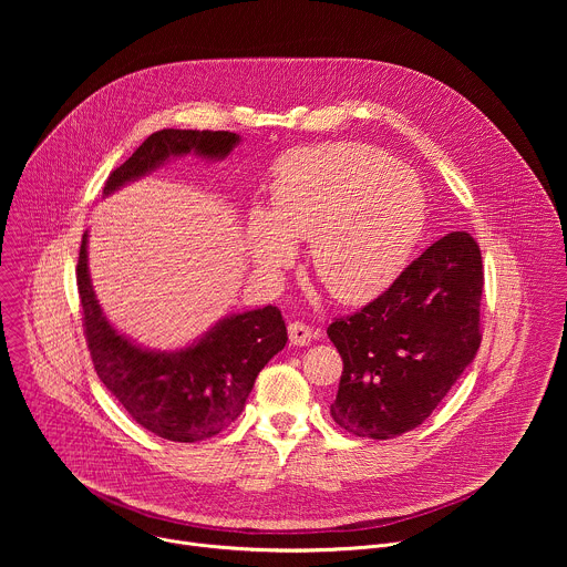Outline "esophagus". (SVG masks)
<instances>
[{
    "instance_id": "34e87169",
    "label": "esophagus",
    "mask_w": 567,
    "mask_h": 567,
    "mask_svg": "<svg viewBox=\"0 0 567 567\" xmlns=\"http://www.w3.org/2000/svg\"><path fill=\"white\" fill-rule=\"evenodd\" d=\"M313 337H316V332L309 326H305V322H289V341H291V346L305 348V346L311 343Z\"/></svg>"
}]
</instances>
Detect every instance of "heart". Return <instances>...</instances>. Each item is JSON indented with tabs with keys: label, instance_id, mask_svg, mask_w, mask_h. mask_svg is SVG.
<instances>
[{
	"label": "heart",
	"instance_id": "heart-1",
	"mask_svg": "<svg viewBox=\"0 0 567 567\" xmlns=\"http://www.w3.org/2000/svg\"><path fill=\"white\" fill-rule=\"evenodd\" d=\"M426 224L417 175L361 143L287 152L276 166L271 213L254 208L247 241L262 271L285 269L309 241L316 280L341 302L381 293L411 260Z\"/></svg>",
	"mask_w": 567,
	"mask_h": 567
}]
</instances>
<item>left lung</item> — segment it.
<instances>
[{
    "label": "left lung",
    "instance_id": "obj_1",
    "mask_svg": "<svg viewBox=\"0 0 567 567\" xmlns=\"http://www.w3.org/2000/svg\"><path fill=\"white\" fill-rule=\"evenodd\" d=\"M482 256L466 230L440 237L372 302L328 328L343 359L334 422L357 437L417 429L480 348Z\"/></svg>",
    "mask_w": 567,
    "mask_h": 567
}]
</instances>
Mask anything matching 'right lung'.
Listing matches in <instances>:
<instances>
[{"mask_svg": "<svg viewBox=\"0 0 567 567\" xmlns=\"http://www.w3.org/2000/svg\"><path fill=\"white\" fill-rule=\"evenodd\" d=\"M239 136L233 132L161 130L150 134L118 166L103 197L154 173L171 158L197 154L226 158ZM78 293L85 337L99 379L145 431L171 442H199L217 435L245 411L260 370L287 346L278 307L230 313L179 350H150L121 334L103 313L87 256V233L78 256Z\"/></svg>", "mask_w": 567, "mask_h": 567, "instance_id": "add662e5", "label": "right lung"}]
</instances>
